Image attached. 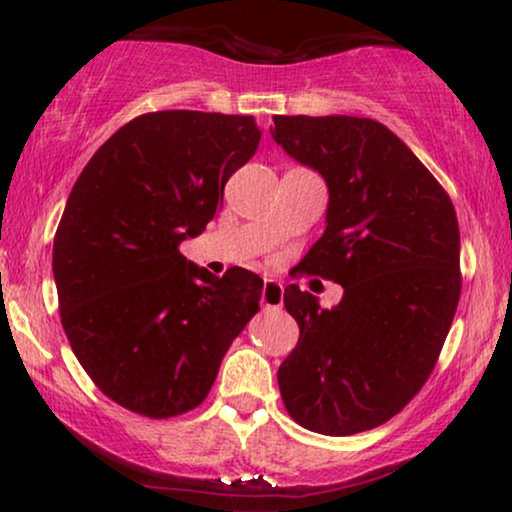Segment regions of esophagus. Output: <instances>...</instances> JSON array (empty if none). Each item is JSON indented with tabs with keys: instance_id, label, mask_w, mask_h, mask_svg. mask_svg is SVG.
Here are the masks:
<instances>
[{
	"instance_id": "1",
	"label": "esophagus",
	"mask_w": 512,
	"mask_h": 512,
	"mask_svg": "<svg viewBox=\"0 0 512 512\" xmlns=\"http://www.w3.org/2000/svg\"><path fill=\"white\" fill-rule=\"evenodd\" d=\"M261 303L272 310H279L284 303V286L277 279H265L263 291H261Z\"/></svg>"
}]
</instances>
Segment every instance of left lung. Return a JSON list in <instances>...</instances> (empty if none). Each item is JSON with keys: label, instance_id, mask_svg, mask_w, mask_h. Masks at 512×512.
Listing matches in <instances>:
<instances>
[{"label": "left lung", "instance_id": "left-lung-1", "mask_svg": "<svg viewBox=\"0 0 512 512\" xmlns=\"http://www.w3.org/2000/svg\"><path fill=\"white\" fill-rule=\"evenodd\" d=\"M270 135L328 186L326 230L303 263L345 293L331 310L284 289L300 326L277 370L289 415L324 436L375 429L436 366L457 312L459 223L450 195L373 118L272 116Z\"/></svg>", "mask_w": 512, "mask_h": 512}]
</instances>
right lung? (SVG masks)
I'll return each instance as SVG.
<instances>
[{
    "instance_id": "1",
    "label": "right lung",
    "mask_w": 512,
    "mask_h": 512,
    "mask_svg": "<svg viewBox=\"0 0 512 512\" xmlns=\"http://www.w3.org/2000/svg\"><path fill=\"white\" fill-rule=\"evenodd\" d=\"M258 142L254 116L153 111L116 130L69 193L53 242L62 328L97 389L137 415L198 408L258 312L261 277H216L179 251Z\"/></svg>"
}]
</instances>
